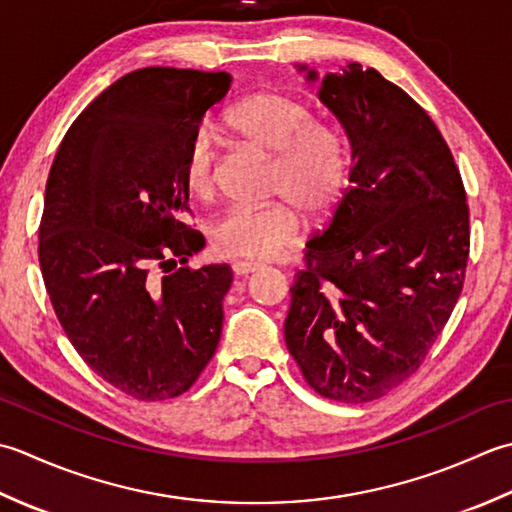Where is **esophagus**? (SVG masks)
Returning a JSON list of instances; mask_svg holds the SVG:
<instances>
[{"instance_id":"34e87169","label":"esophagus","mask_w":512,"mask_h":512,"mask_svg":"<svg viewBox=\"0 0 512 512\" xmlns=\"http://www.w3.org/2000/svg\"><path fill=\"white\" fill-rule=\"evenodd\" d=\"M260 267H263V263H256V260H234L232 263L236 276H247L252 274V271H258Z\"/></svg>"}]
</instances>
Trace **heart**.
I'll return each mask as SVG.
<instances>
[{"mask_svg": "<svg viewBox=\"0 0 512 512\" xmlns=\"http://www.w3.org/2000/svg\"><path fill=\"white\" fill-rule=\"evenodd\" d=\"M225 130L236 139L274 156L271 194H283L260 207H229L210 223V245L225 258L267 260L296 243L303 210L320 218L338 203L349 179V150L338 130L316 123L309 103L287 92H256L227 110ZM181 179L198 201L216 192V150L207 130L187 143Z\"/></svg>", "mask_w": 512, "mask_h": 512, "instance_id": "1", "label": "heart"}]
</instances>
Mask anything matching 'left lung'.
Wrapping results in <instances>:
<instances>
[{
    "mask_svg": "<svg viewBox=\"0 0 512 512\" xmlns=\"http://www.w3.org/2000/svg\"><path fill=\"white\" fill-rule=\"evenodd\" d=\"M318 97L349 139L351 185L307 243L285 342L311 389L360 404L411 378L451 318L471 247L468 205L437 125L378 70L329 72Z\"/></svg>",
    "mask_w": 512,
    "mask_h": 512,
    "instance_id": "left-lung-1",
    "label": "left lung"
}]
</instances>
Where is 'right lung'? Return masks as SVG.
Returning <instances> with one entry per match:
<instances>
[{
	"label": "right lung",
	"instance_id": "right-lung-1",
	"mask_svg": "<svg viewBox=\"0 0 512 512\" xmlns=\"http://www.w3.org/2000/svg\"><path fill=\"white\" fill-rule=\"evenodd\" d=\"M227 72L141 68L83 110L48 174L39 265L72 347L134 400L185 393L223 329L229 265L187 267L205 238L181 179L187 143Z\"/></svg>",
	"mask_w": 512,
	"mask_h": 512
}]
</instances>
